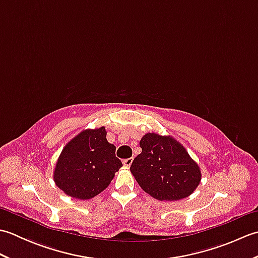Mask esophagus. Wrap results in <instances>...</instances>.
<instances>
[{
	"label": "esophagus",
	"instance_id": "34e87169",
	"mask_svg": "<svg viewBox=\"0 0 258 258\" xmlns=\"http://www.w3.org/2000/svg\"><path fill=\"white\" fill-rule=\"evenodd\" d=\"M132 162H133V157H130V158H126V160H124L123 164H124V166L128 167V166H131V164H132Z\"/></svg>",
	"mask_w": 258,
	"mask_h": 258
}]
</instances>
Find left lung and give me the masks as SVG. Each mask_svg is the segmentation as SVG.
<instances>
[{"label":"left lung","instance_id":"obj_1","mask_svg":"<svg viewBox=\"0 0 258 258\" xmlns=\"http://www.w3.org/2000/svg\"><path fill=\"white\" fill-rule=\"evenodd\" d=\"M142 153L131 172L143 190L160 201H178L193 193L201 169L182 144L171 136L147 133L140 142Z\"/></svg>","mask_w":258,"mask_h":258}]
</instances>
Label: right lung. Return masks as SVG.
Masks as SVG:
<instances>
[{"mask_svg": "<svg viewBox=\"0 0 258 258\" xmlns=\"http://www.w3.org/2000/svg\"><path fill=\"white\" fill-rule=\"evenodd\" d=\"M115 150L106 140L105 127L80 133L65 145L58 157L54 171L57 187L79 200L100 194L123 166Z\"/></svg>", "mask_w": 258, "mask_h": 258, "instance_id": "1", "label": "right lung"}]
</instances>
